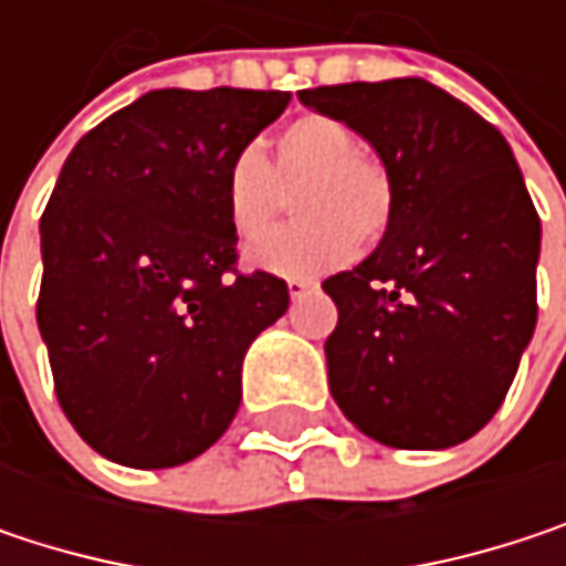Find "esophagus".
I'll list each match as a JSON object with an SVG mask.
<instances>
[{"label": "esophagus", "mask_w": 566, "mask_h": 566, "mask_svg": "<svg viewBox=\"0 0 566 566\" xmlns=\"http://www.w3.org/2000/svg\"><path fill=\"white\" fill-rule=\"evenodd\" d=\"M317 282H307V279H287V294L291 297H304L307 291H314Z\"/></svg>", "instance_id": "esophagus-1"}]
</instances>
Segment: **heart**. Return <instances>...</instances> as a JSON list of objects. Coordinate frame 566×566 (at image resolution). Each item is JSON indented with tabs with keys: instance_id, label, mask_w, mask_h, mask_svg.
<instances>
[{
	"instance_id": "obj_1",
	"label": "heart",
	"mask_w": 566,
	"mask_h": 566,
	"mask_svg": "<svg viewBox=\"0 0 566 566\" xmlns=\"http://www.w3.org/2000/svg\"><path fill=\"white\" fill-rule=\"evenodd\" d=\"M295 189L298 222L264 234ZM394 179L357 150L347 124L301 114L275 137L272 164L259 147H239L222 170V206L239 242H254L245 262L282 279H311L344 265L357 245H377L394 222Z\"/></svg>"
}]
</instances>
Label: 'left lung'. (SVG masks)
<instances>
[{"label":"left lung","mask_w":566,"mask_h":566,"mask_svg":"<svg viewBox=\"0 0 566 566\" xmlns=\"http://www.w3.org/2000/svg\"><path fill=\"white\" fill-rule=\"evenodd\" d=\"M297 97L370 140L396 196L377 252L324 282L331 396L384 446H459L505 402L537 321L541 219L511 147L422 77Z\"/></svg>","instance_id":"1"}]
</instances>
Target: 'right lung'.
<instances>
[{
	"label": "right lung",
	"instance_id": "right-lung-1",
	"mask_svg": "<svg viewBox=\"0 0 566 566\" xmlns=\"http://www.w3.org/2000/svg\"><path fill=\"white\" fill-rule=\"evenodd\" d=\"M287 91H150L87 130L42 212L39 331L55 396L104 459L170 469L242 402V357L287 284L239 272L222 170Z\"/></svg>",
	"mask_w": 566,
	"mask_h": 566
}]
</instances>
